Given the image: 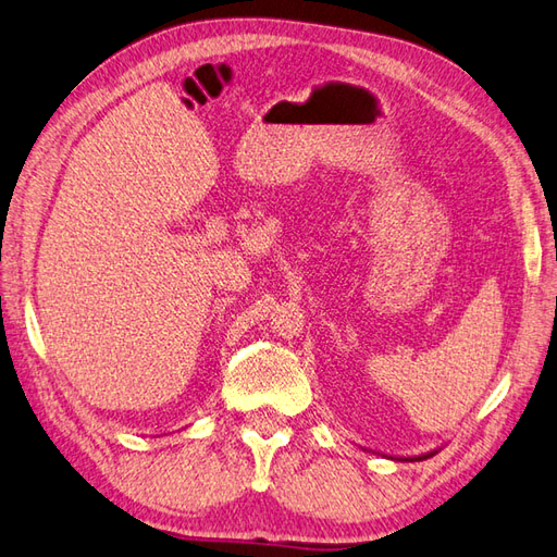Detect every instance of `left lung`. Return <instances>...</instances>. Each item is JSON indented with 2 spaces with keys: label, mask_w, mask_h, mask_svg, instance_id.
Returning a JSON list of instances; mask_svg holds the SVG:
<instances>
[{
  "label": "left lung",
  "mask_w": 557,
  "mask_h": 557,
  "mask_svg": "<svg viewBox=\"0 0 557 557\" xmlns=\"http://www.w3.org/2000/svg\"><path fill=\"white\" fill-rule=\"evenodd\" d=\"M437 451H428V454H423V456H413V458H409V460H425V458H430V456H435ZM406 460V458H404Z\"/></svg>",
  "instance_id": "obj_1"
}]
</instances>
